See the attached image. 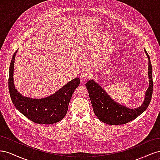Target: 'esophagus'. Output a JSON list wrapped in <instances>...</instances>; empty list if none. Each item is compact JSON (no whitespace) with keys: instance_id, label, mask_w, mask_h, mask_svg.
<instances>
[{"instance_id":"34e87169","label":"esophagus","mask_w":160,"mask_h":160,"mask_svg":"<svg viewBox=\"0 0 160 160\" xmlns=\"http://www.w3.org/2000/svg\"><path fill=\"white\" fill-rule=\"evenodd\" d=\"M79 77H80V79H81V81L82 82H85V81H86L87 80L89 79V74L88 73V72H81V73L80 74Z\"/></svg>"}]
</instances>
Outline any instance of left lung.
<instances>
[{
	"instance_id": "obj_1",
	"label": "left lung",
	"mask_w": 160,
	"mask_h": 160,
	"mask_svg": "<svg viewBox=\"0 0 160 160\" xmlns=\"http://www.w3.org/2000/svg\"><path fill=\"white\" fill-rule=\"evenodd\" d=\"M149 61L148 77L149 88L142 105L136 109H130L115 102L106 93L102 88L93 80H89L85 84L89 92L91 102L95 115L101 122L109 125H122L137 118L149 106L153 93L152 67L149 55L146 49Z\"/></svg>"
}]
</instances>
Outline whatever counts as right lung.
<instances>
[{
	"mask_svg": "<svg viewBox=\"0 0 160 160\" xmlns=\"http://www.w3.org/2000/svg\"><path fill=\"white\" fill-rule=\"evenodd\" d=\"M17 51L14 53L9 67L8 89L15 108L26 118L38 124H52L59 122L65 116L71 98L79 85L78 77L68 82L54 94L42 99H32L22 95L14 85V63Z\"/></svg>",
	"mask_w": 160,
	"mask_h": 160,
	"instance_id": "1",
	"label": "right lung"
}]
</instances>
